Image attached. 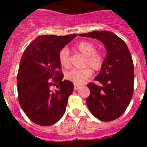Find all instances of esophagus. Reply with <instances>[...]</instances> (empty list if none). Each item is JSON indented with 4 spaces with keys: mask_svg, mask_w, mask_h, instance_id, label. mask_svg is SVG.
Wrapping results in <instances>:
<instances>
[{
    "mask_svg": "<svg viewBox=\"0 0 147 147\" xmlns=\"http://www.w3.org/2000/svg\"><path fill=\"white\" fill-rule=\"evenodd\" d=\"M81 87L80 85H78V84H75L74 85V89L75 90H78V89H80Z\"/></svg>",
    "mask_w": 147,
    "mask_h": 147,
    "instance_id": "obj_1",
    "label": "esophagus"
}]
</instances>
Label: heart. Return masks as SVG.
Listing matches in <instances>:
<instances>
[{
    "label": "heart",
    "mask_w": 147,
    "mask_h": 147,
    "mask_svg": "<svg viewBox=\"0 0 147 147\" xmlns=\"http://www.w3.org/2000/svg\"><path fill=\"white\" fill-rule=\"evenodd\" d=\"M75 48L86 56V65H89L94 70H98L102 67L105 61V56L100 51H95L96 47L93 42L83 40L75 45ZM59 61L62 66L67 67L69 65V51L67 48H63L59 53ZM92 75V70L87 67L82 69H73L67 72L68 80L76 84H82Z\"/></svg>",
    "instance_id": "heart-1"
}]
</instances>
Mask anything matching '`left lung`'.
I'll list each match as a JSON object with an SVG mask.
<instances>
[{
    "label": "left lung",
    "mask_w": 147,
    "mask_h": 147,
    "mask_svg": "<svg viewBox=\"0 0 147 147\" xmlns=\"http://www.w3.org/2000/svg\"><path fill=\"white\" fill-rule=\"evenodd\" d=\"M101 41L107 50L103 65L94 80L102 84L89 83L90 94L86 100L93 116L105 121L119 117L124 112L134 92V64L124 40L110 31L80 34Z\"/></svg>",
    "instance_id": "1"
}]
</instances>
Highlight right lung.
<instances>
[{"mask_svg":"<svg viewBox=\"0 0 147 147\" xmlns=\"http://www.w3.org/2000/svg\"><path fill=\"white\" fill-rule=\"evenodd\" d=\"M76 36L41 35L23 53L17 76L19 103L28 117L38 125L54 124L65 114L74 85L71 81L62 80L59 53ZM51 79L59 83L55 91L50 90Z\"/></svg>","mask_w":147,"mask_h":147,"instance_id":"add662e5","label":"right lung"}]
</instances>
